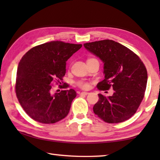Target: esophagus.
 Segmentation results:
<instances>
[{
    "instance_id": "obj_1",
    "label": "esophagus",
    "mask_w": 160,
    "mask_h": 160,
    "mask_svg": "<svg viewBox=\"0 0 160 160\" xmlns=\"http://www.w3.org/2000/svg\"><path fill=\"white\" fill-rule=\"evenodd\" d=\"M80 94H85V95H88L89 92H81Z\"/></svg>"
}]
</instances>
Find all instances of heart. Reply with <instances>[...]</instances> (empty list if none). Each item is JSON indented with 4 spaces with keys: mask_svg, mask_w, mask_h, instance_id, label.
Wrapping results in <instances>:
<instances>
[{
    "mask_svg": "<svg viewBox=\"0 0 160 160\" xmlns=\"http://www.w3.org/2000/svg\"><path fill=\"white\" fill-rule=\"evenodd\" d=\"M91 59H94V58H91ZM90 60V59H89ZM77 85L79 87V88L83 89V90H87V89H89L90 88V84L88 82H85V81H83V80H80V81H78L77 82Z\"/></svg>",
    "mask_w": 160,
    "mask_h": 160,
    "instance_id": "b5f03b06",
    "label": "heart"
}]
</instances>
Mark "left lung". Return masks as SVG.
I'll return each mask as SVG.
<instances>
[{
    "mask_svg": "<svg viewBox=\"0 0 160 160\" xmlns=\"http://www.w3.org/2000/svg\"><path fill=\"white\" fill-rule=\"evenodd\" d=\"M84 47L104 63V79L97 84V88L113 90L112 96L98 94L94 113L109 123L128 120L144 97L148 81L144 64L131 50L113 40L86 43Z\"/></svg>",
    "mask_w": 160,
    "mask_h": 160,
    "instance_id": "1",
    "label": "left lung"
}]
</instances>
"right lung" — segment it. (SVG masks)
I'll list each match as a JSON object with an SVG mask.
<instances>
[{
	"mask_svg": "<svg viewBox=\"0 0 160 160\" xmlns=\"http://www.w3.org/2000/svg\"><path fill=\"white\" fill-rule=\"evenodd\" d=\"M81 47L82 44L51 41L33 47L22 58L18 67L16 95L34 121L54 123L68 114L76 92L70 89L52 94L51 85L62 80L66 61Z\"/></svg>",
	"mask_w": 160,
	"mask_h": 160,
	"instance_id": "right-lung-1",
	"label": "right lung"
}]
</instances>
